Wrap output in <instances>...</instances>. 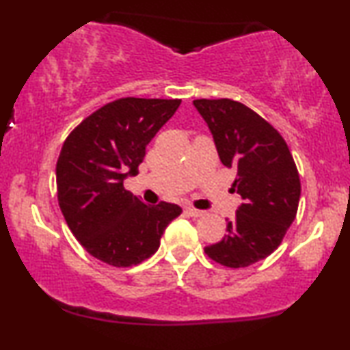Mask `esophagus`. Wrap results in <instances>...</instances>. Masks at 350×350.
<instances>
[{"label": "esophagus", "instance_id": "obj_1", "mask_svg": "<svg viewBox=\"0 0 350 350\" xmlns=\"http://www.w3.org/2000/svg\"><path fill=\"white\" fill-rule=\"evenodd\" d=\"M186 213H188L189 217H194V218H199V217H202V215H204L202 210H198L194 207H186Z\"/></svg>", "mask_w": 350, "mask_h": 350}]
</instances>
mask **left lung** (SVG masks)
Returning a JSON list of instances; mask_svg holds the SVG:
<instances>
[{"mask_svg":"<svg viewBox=\"0 0 350 350\" xmlns=\"http://www.w3.org/2000/svg\"><path fill=\"white\" fill-rule=\"evenodd\" d=\"M212 133L219 161L236 169L232 189L243 204L226 219V234L205 247L213 261L245 267L265 260L295 221L301 183L293 156L279 132L245 105L229 98L194 100Z\"/></svg>","mask_w":350,"mask_h":350,"instance_id":"1","label":"left lung"}]
</instances>
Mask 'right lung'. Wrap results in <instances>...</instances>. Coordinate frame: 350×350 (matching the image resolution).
<instances>
[{"label": "right lung", "mask_w": 350, "mask_h": 350, "mask_svg": "<svg viewBox=\"0 0 350 350\" xmlns=\"http://www.w3.org/2000/svg\"><path fill=\"white\" fill-rule=\"evenodd\" d=\"M180 103L119 98L85 118L62 146L55 169L60 210L81 245L107 265L129 267L154 255L165 228L181 213L180 205H146L124 189Z\"/></svg>", "instance_id": "obj_1"}]
</instances>
